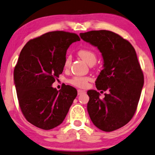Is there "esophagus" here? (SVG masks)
I'll list each match as a JSON object with an SVG mask.
<instances>
[{
  "label": "esophagus",
  "instance_id": "1",
  "mask_svg": "<svg viewBox=\"0 0 155 155\" xmlns=\"http://www.w3.org/2000/svg\"><path fill=\"white\" fill-rule=\"evenodd\" d=\"M77 92H78V95H79V96H80V95H81V94H84V93H85V91H83V90H81V89H79L77 91Z\"/></svg>",
  "mask_w": 155,
  "mask_h": 155
}]
</instances>
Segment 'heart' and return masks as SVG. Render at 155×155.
I'll use <instances>...</instances> for the list:
<instances>
[{
	"mask_svg": "<svg viewBox=\"0 0 155 155\" xmlns=\"http://www.w3.org/2000/svg\"><path fill=\"white\" fill-rule=\"evenodd\" d=\"M78 54L81 58L84 59L86 63L89 65H94L96 63L97 56L96 53L94 51L88 49H81L78 51ZM71 61V56H67L66 57L64 61L65 68H68L69 67ZM90 80L88 76H74L71 79L68 80V82L71 85H73L78 88H86L88 85V82Z\"/></svg>",
	"mask_w": 155,
	"mask_h": 155,
	"instance_id": "1",
	"label": "heart"
}]
</instances>
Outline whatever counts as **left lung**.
<instances>
[{"label":"left lung","mask_w":155,"mask_h":155,"mask_svg":"<svg viewBox=\"0 0 155 155\" xmlns=\"http://www.w3.org/2000/svg\"><path fill=\"white\" fill-rule=\"evenodd\" d=\"M82 40L98 47L104 59V69L96 81L98 90H89L87 110L95 126L111 132L124 126L137 109L144 76L136 51L128 41L108 30L80 33Z\"/></svg>","instance_id":"8db88e82"}]
</instances>
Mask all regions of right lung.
I'll list each match as a JSON object with an SVG mask.
<instances>
[{
    "mask_svg": "<svg viewBox=\"0 0 155 155\" xmlns=\"http://www.w3.org/2000/svg\"><path fill=\"white\" fill-rule=\"evenodd\" d=\"M79 40L75 33L53 31L30 40L20 51L14 69L18 102L27 120L39 128L60 125L77 96L71 86L57 91L51 85L62 73L69 47Z\"/></svg>",
    "mask_w": 155,
    "mask_h": 155,
    "instance_id": "1",
    "label": "right lung"
}]
</instances>
